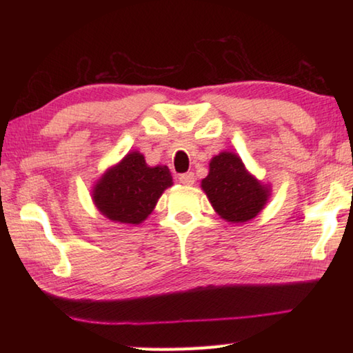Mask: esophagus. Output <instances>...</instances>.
<instances>
[{
  "mask_svg": "<svg viewBox=\"0 0 353 353\" xmlns=\"http://www.w3.org/2000/svg\"><path fill=\"white\" fill-rule=\"evenodd\" d=\"M179 181H181V183L183 185H194V182H196V176H194V172H183V174L179 176Z\"/></svg>",
  "mask_w": 353,
  "mask_h": 353,
  "instance_id": "obj_1",
  "label": "esophagus"
}]
</instances>
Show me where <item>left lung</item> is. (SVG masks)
I'll use <instances>...</instances> for the list:
<instances>
[{"instance_id":"1","label":"left lung","mask_w":353,"mask_h":353,"mask_svg":"<svg viewBox=\"0 0 353 353\" xmlns=\"http://www.w3.org/2000/svg\"><path fill=\"white\" fill-rule=\"evenodd\" d=\"M201 188L221 219L232 223L252 220L264 208L268 190L253 179L234 153H220L209 163Z\"/></svg>"}]
</instances>
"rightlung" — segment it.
<instances>
[{"label":"right lung","instance_id":"1","mask_svg":"<svg viewBox=\"0 0 353 353\" xmlns=\"http://www.w3.org/2000/svg\"><path fill=\"white\" fill-rule=\"evenodd\" d=\"M168 167H148L138 152L127 154L94 188V201L108 219L139 224L152 214L163 190L172 185Z\"/></svg>","mask_w":353,"mask_h":353}]
</instances>
